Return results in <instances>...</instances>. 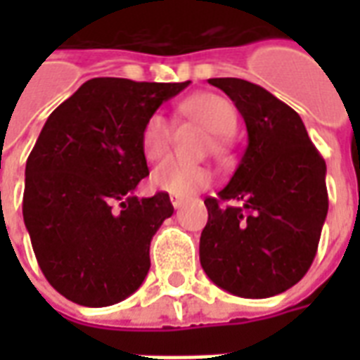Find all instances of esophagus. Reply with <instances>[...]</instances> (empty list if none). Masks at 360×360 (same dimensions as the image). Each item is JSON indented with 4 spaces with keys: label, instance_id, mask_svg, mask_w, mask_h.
Instances as JSON below:
<instances>
[{
    "label": "esophagus",
    "instance_id": "esophagus-1",
    "mask_svg": "<svg viewBox=\"0 0 360 360\" xmlns=\"http://www.w3.org/2000/svg\"><path fill=\"white\" fill-rule=\"evenodd\" d=\"M169 200H172L173 208H181V204L185 202V200H183V196L179 195H169Z\"/></svg>",
    "mask_w": 360,
    "mask_h": 360
}]
</instances>
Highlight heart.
<instances>
[{"mask_svg":"<svg viewBox=\"0 0 360 360\" xmlns=\"http://www.w3.org/2000/svg\"><path fill=\"white\" fill-rule=\"evenodd\" d=\"M183 115L195 119L196 123L210 131L216 142L233 133L237 127V113L226 98L216 94H196L181 103ZM172 129L162 113H152L142 127L141 148L148 162H156L169 148ZM212 181L210 169L195 162H181L177 158H167L152 169L150 185L158 191L172 195L187 196L200 188L208 187Z\"/></svg>","mask_w":360,"mask_h":360,"instance_id":"heart-1","label":"heart"}]
</instances>
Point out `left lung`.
Here are the masks:
<instances>
[{"instance_id":"obj_1","label":"left lung","mask_w":360,"mask_h":360,"mask_svg":"<svg viewBox=\"0 0 360 360\" xmlns=\"http://www.w3.org/2000/svg\"><path fill=\"white\" fill-rule=\"evenodd\" d=\"M247 125L249 144L218 198H206L200 264L224 291L266 299L309 271L328 214L326 162L299 113L243 79H208ZM237 202V207H224Z\"/></svg>"}]
</instances>
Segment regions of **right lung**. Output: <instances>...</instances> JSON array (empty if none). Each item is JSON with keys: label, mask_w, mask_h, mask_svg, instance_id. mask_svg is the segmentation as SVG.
<instances>
[{"label": "right lung", "mask_w": 360, "mask_h": 360, "mask_svg": "<svg viewBox=\"0 0 360 360\" xmlns=\"http://www.w3.org/2000/svg\"><path fill=\"white\" fill-rule=\"evenodd\" d=\"M188 84L90 79L42 127L22 218L40 270L69 301L110 307L142 285L150 241L173 214L167 193L134 196L148 175L142 127Z\"/></svg>", "instance_id": "obj_1"}]
</instances>
